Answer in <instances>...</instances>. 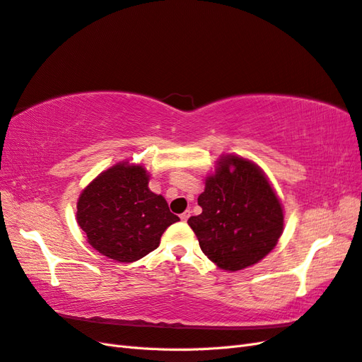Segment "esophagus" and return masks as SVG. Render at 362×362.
Instances as JSON below:
<instances>
[{
  "label": "esophagus",
  "instance_id": "34e87169",
  "mask_svg": "<svg viewBox=\"0 0 362 362\" xmlns=\"http://www.w3.org/2000/svg\"><path fill=\"white\" fill-rule=\"evenodd\" d=\"M189 217H190V211L187 210V211H184L182 214H180V218L182 222H187L189 221Z\"/></svg>",
  "mask_w": 362,
  "mask_h": 362
}]
</instances>
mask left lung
I'll use <instances>...</instances> for the list:
<instances>
[{"instance_id": "left-lung-1", "label": "left lung", "mask_w": 362, "mask_h": 362, "mask_svg": "<svg viewBox=\"0 0 362 362\" xmlns=\"http://www.w3.org/2000/svg\"><path fill=\"white\" fill-rule=\"evenodd\" d=\"M199 216L189 225L204 254L223 270H242L264 258L282 234L275 192L254 163L226 156L205 181Z\"/></svg>"}]
</instances>
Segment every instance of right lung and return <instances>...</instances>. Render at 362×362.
Masks as SVG:
<instances>
[{
	"instance_id": "1",
	"label": "right lung",
	"mask_w": 362,
	"mask_h": 362,
	"mask_svg": "<svg viewBox=\"0 0 362 362\" xmlns=\"http://www.w3.org/2000/svg\"><path fill=\"white\" fill-rule=\"evenodd\" d=\"M141 166L116 164L83 190L76 222L87 242L100 254L119 262H133L158 247L166 228L180 217L166 199L148 189Z\"/></svg>"
}]
</instances>
